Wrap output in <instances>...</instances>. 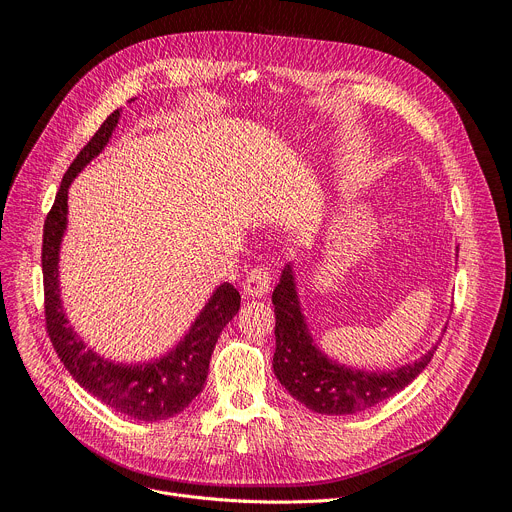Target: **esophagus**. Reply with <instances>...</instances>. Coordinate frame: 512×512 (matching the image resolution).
Here are the masks:
<instances>
[{
  "label": "esophagus",
  "mask_w": 512,
  "mask_h": 512,
  "mask_svg": "<svg viewBox=\"0 0 512 512\" xmlns=\"http://www.w3.org/2000/svg\"><path fill=\"white\" fill-rule=\"evenodd\" d=\"M270 288H272V274L263 265L251 267V270L247 272L245 282H242V292L253 299L263 297V294L270 292Z\"/></svg>",
  "instance_id": "obj_1"
}]
</instances>
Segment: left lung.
<instances>
[{
  "label": "left lung",
  "instance_id": "left-lung-1",
  "mask_svg": "<svg viewBox=\"0 0 512 512\" xmlns=\"http://www.w3.org/2000/svg\"><path fill=\"white\" fill-rule=\"evenodd\" d=\"M276 353L274 373L292 398L321 415H353L407 388L432 361L436 348L413 365L388 373L342 367L321 355L303 319L290 265L274 288Z\"/></svg>",
  "mask_w": 512,
  "mask_h": 512
}]
</instances>
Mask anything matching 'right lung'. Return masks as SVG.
<instances>
[{
  "instance_id": "right-lung-1",
  "label": "right lung",
  "mask_w": 512,
  "mask_h": 512,
  "mask_svg": "<svg viewBox=\"0 0 512 512\" xmlns=\"http://www.w3.org/2000/svg\"><path fill=\"white\" fill-rule=\"evenodd\" d=\"M120 120V110L112 112L80 149L62 178L60 191L49 209L43 226V292H45V330L72 378L99 398L103 405L137 421L170 419L191 405L203 390L209 359L224 326L240 309V294L224 282L195 319L184 340L164 359L143 365H116L97 357L83 344L64 317L58 286V251L66 230L68 186L74 176L107 145Z\"/></svg>"
}]
</instances>
